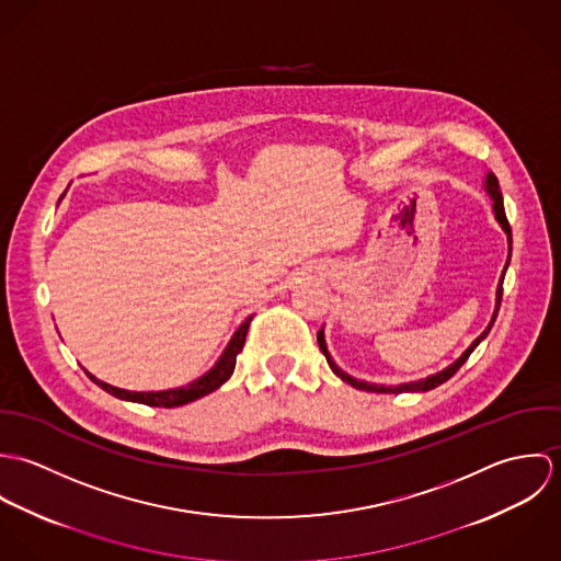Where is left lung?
Segmentation results:
<instances>
[{
    "mask_svg": "<svg viewBox=\"0 0 561 561\" xmlns=\"http://www.w3.org/2000/svg\"><path fill=\"white\" fill-rule=\"evenodd\" d=\"M483 190L488 192V196L492 198V211H494V218H496V222H499V227L505 231V236H507V261H505V267H503V272H501V278H499V285H496V298H494V311H492V318L488 321V325H485V330L481 332L480 336L451 363V365H447L445 369H440V371H436V374H432V376H427V378H421V380H414V382H401V385H396V387H385V385H374V382H365V380H356L354 376H350V374H345L334 360H332V356H330V352H328V345H325V336H323V328H321L320 332H318V343H320V350L323 352V356H325V360H328V365H330V369L341 378V380H345L347 385H352L354 389H360V391H369V393H416V391H430V389H436V387H440L443 382H447L465 363H467V358L471 356V352L480 345L481 341L488 336V332H490V328H492V323L496 320V313H499V307H501V296H503V278H505V272H507V265H510V259H512V229H510V222H507V218H505V209H503V196H501V187H499V181H496V176L492 174V172H485V181H483Z\"/></svg>",
    "mask_w": 561,
    "mask_h": 561,
    "instance_id": "8db88e82",
    "label": "left lung"
}]
</instances>
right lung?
<instances>
[{"mask_svg":"<svg viewBox=\"0 0 561 561\" xmlns=\"http://www.w3.org/2000/svg\"><path fill=\"white\" fill-rule=\"evenodd\" d=\"M252 321V316L248 320L241 323L240 328L236 330V334L231 336L229 345L225 347V352L220 354V358L216 360V365L203 374L201 378L192 380L190 385L185 387H179V389H165V391H125V389H118V387H112L99 378H94L92 374L90 380L94 385H99L103 391H107L110 396L118 398V400L136 401V403H147V405H158V408H174V405H183V403H190V401L198 400V398H205L209 393H214L216 389H220L231 376H233V369H236V360H238V354L243 347V341H245V334H248V325Z\"/></svg>","mask_w":561,"mask_h":561,"instance_id":"obj_1","label":"right lung"}]
</instances>
